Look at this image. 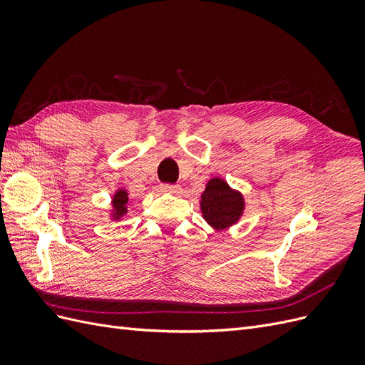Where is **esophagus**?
<instances>
[{
  "label": "esophagus",
  "mask_w": 365,
  "mask_h": 365,
  "mask_svg": "<svg viewBox=\"0 0 365 365\" xmlns=\"http://www.w3.org/2000/svg\"><path fill=\"white\" fill-rule=\"evenodd\" d=\"M163 190L169 192V193H178L180 192V185L176 184H163Z\"/></svg>",
  "instance_id": "obj_1"
}]
</instances>
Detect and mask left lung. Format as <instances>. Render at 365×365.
Wrapping results in <instances>:
<instances>
[{
  "instance_id": "left-lung-1",
  "label": "left lung",
  "mask_w": 365,
  "mask_h": 365,
  "mask_svg": "<svg viewBox=\"0 0 365 365\" xmlns=\"http://www.w3.org/2000/svg\"><path fill=\"white\" fill-rule=\"evenodd\" d=\"M244 197L220 178L207 182L201 195V212L207 222L216 230H224L236 224L244 213Z\"/></svg>"
}]
</instances>
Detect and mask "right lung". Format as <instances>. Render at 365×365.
<instances>
[{
	"label": "right lung",
	"mask_w": 365,
	"mask_h": 365,
	"mask_svg": "<svg viewBox=\"0 0 365 365\" xmlns=\"http://www.w3.org/2000/svg\"><path fill=\"white\" fill-rule=\"evenodd\" d=\"M126 204H128L126 190H123V189L117 190L114 197H113V219L118 220L121 216H123L128 212Z\"/></svg>",
	"instance_id": "add662e5"
}]
</instances>
